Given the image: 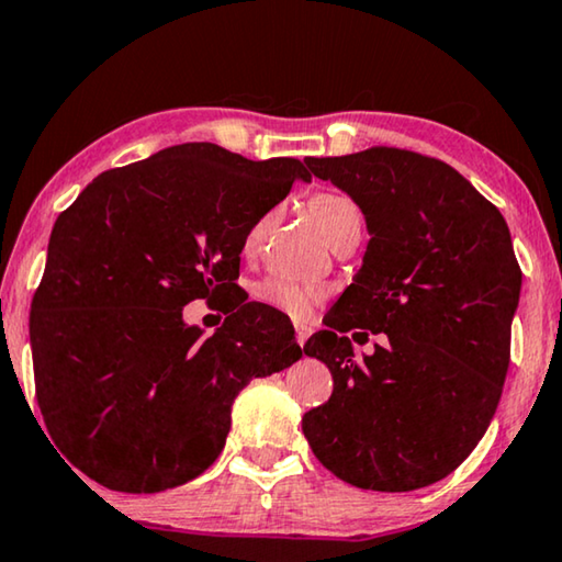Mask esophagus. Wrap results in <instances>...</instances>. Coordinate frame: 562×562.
Masks as SVG:
<instances>
[{
	"label": "esophagus",
	"instance_id": "esophagus-1",
	"mask_svg": "<svg viewBox=\"0 0 562 562\" xmlns=\"http://www.w3.org/2000/svg\"><path fill=\"white\" fill-rule=\"evenodd\" d=\"M310 333H313V327L297 323V325H295V340H297V345H305V342H307V337H310Z\"/></svg>",
	"mask_w": 562,
	"mask_h": 562
}]
</instances>
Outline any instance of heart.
I'll list each match as a JSON object with an SVG mask.
<instances>
[{"mask_svg": "<svg viewBox=\"0 0 562 562\" xmlns=\"http://www.w3.org/2000/svg\"><path fill=\"white\" fill-rule=\"evenodd\" d=\"M310 212H313L315 222L323 229V235L327 237V243L333 239L337 233H342L347 227H362V212L358 204H355L350 198L337 192H317L310 200ZM274 220V210H267L265 215L257 217L252 225H249L247 235H245V247L247 249H257L270 229ZM255 295L265 305H270L280 313L295 317V319H305L313 313V307L323 300L325 292L315 288V284H305V282H295L288 278H267L260 284H257Z\"/></svg>", "mask_w": 562, "mask_h": 562, "instance_id": "obj_1", "label": "heart"}]
</instances>
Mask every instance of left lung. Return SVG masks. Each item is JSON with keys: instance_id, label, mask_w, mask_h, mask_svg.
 I'll return each mask as SVG.
<instances>
[{"instance_id": "8db88e82", "label": "left lung", "mask_w": 562, "mask_h": 562, "mask_svg": "<svg viewBox=\"0 0 562 562\" xmlns=\"http://www.w3.org/2000/svg\"><path fill=\"white\" fill-rule=\"evenodd\" d=\"M352 198L370 243L305 355L333 395L302 417L315 458L345 483L405 493L448 477L483 438L510 364L522 272L510 229L458 169L397 147L305 157ZM355 326L389 345L362 361ZM368 335V333H360Z\"/></svg>"}]
</instances>
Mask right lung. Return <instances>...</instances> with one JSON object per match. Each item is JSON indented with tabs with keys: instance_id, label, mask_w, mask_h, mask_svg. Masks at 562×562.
Wrapping results in <instances>:
<instances>
[{
	"instance_id": "1",
	"label": "right lung",
	"mask_w": 562,
	"mask_h": 562,
	"mask_svg": "<svg viewBox=\"0 0 562 562\" xmlns=\"http://www.w3.org/2000/svg\"><path fill=\"white\" fill-rule=\"evenodd\" d=\"M295 180L310 182L300 159L187 142L94 177L57 217L30 315L34 385L94 483L159 493L202 475L239 390L302 358L290 317L235 284L249 225ZM192 299L231 305L207 341L181 319Z\"/></svg>"
}]
</instances>
